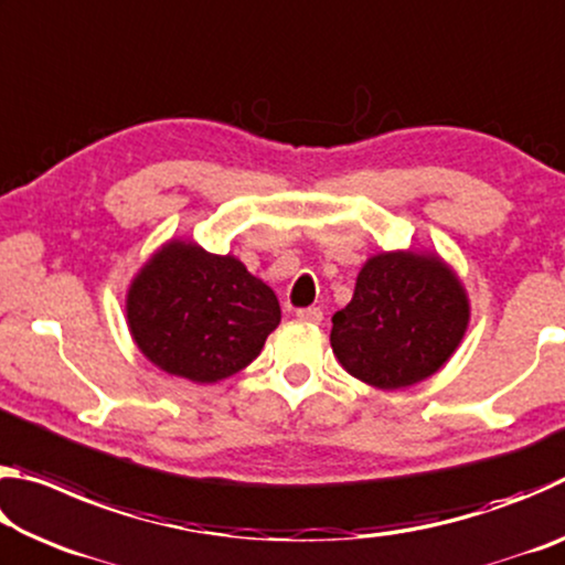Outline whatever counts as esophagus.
<instances>
[{"label":"esophagus","instance_id":"obj_1","mask_svg":"<svg viewBox=\"0 0 565 565\" xmlns=\"http://www.w3.org/2000/svg\"><path fill=\"white\" fill-rule=\"evenodd\" d=\"M296 317H299V319L306 321V323H321L323 311L317 309V306H309V309H299V311H296Z\"/></svg>","mask_w":565,"mask_h":565}]
</instances>
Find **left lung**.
<instances>
[{"label":"left lung","mask_w":565,"mask_h":565,"mask_svg":"<svg viewBox=\"0 0 565 565\" xmlns=\"http://www.w3.org/2000/svg\"><path fill=\"white\" fill-rule=\"evenodd\" d=\"M471 301L436 252H379L361 266L351 301L333 313L331 349L363 384L396 391L434 376L454 356Z\"/></svg>","instance_id":"obj_1"}]
</instances>
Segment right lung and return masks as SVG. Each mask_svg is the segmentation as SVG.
Instances as JSON below:
<instances>
[{
  "mask_svg": "<svg viewBox=\"0 0 565 565\" xmlns=\"http://www.w3.org/2000/svg\"><path fill=\"white\" fill-rule=\"evenodd\" d=\"M127 327L169 376L218 384L259 356L279 327V299L234 254L169 238L129 281Z\"/></svg>",
  "mask_w": 565,
  "mask_h": 565,
  "instance_id": "1",
  "label": "right lung"
}]
</instances>
